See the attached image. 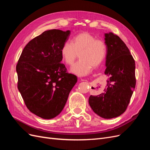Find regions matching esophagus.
<instances>
[{"label": "esophagus", "instance_id": "obj_1", "mask_svg": "<svg viewBox=\"0 0 150 150\" xmlns=\"http://www.w3.org/2000/svg\"><path fill=\"white\" fill-rule=\"evenodd\" d=\"M82 81H86V80H84V79H82Z\"/></svg>", "mask_w": 150, "mask_h": 150}]
</instances>
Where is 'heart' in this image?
I'll return each instance as SVG.
<instances>
[{
	"instance_id": "heart-1",
	"label": "heart",
	"mask_w": 150,
	"mask_h": 150,
	"mask_svg": "<svg viewBox=\"0 0 150 150\" xmlns=\"http://www.w3.org/2000/svg\"><path fill=\"white\" fill-rule=\"evenodd\" d=\"M107 47L103 40L96 39L88 33H83L74 36L71 44L65 42L61 49V56L66 64H73L79 53L80 61L71 67V72L84 76L88 74L93 67L98 66L106 55Z\"/></svg>"
}]
</instances>
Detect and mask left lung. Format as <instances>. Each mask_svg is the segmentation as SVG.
I'll use <instances>...</instances> for the list:
<instances>
[{
  "mask_svg": "<svg viewBox=\"0 0 150 150\" xmlns=\"http://www.w3.org/2000/svg\"><path fill=\"white\" fill-rule=\"evenodd\" d=\"M107 47L104 74L109 78L103 93L89 98L96 115L111 119L123 113L135 88V62L125 42L112 33L104 34Z\"/></svg>",
  "mask_w": 150,
  "mask_h": 150,
  "instance_id": "obj_1",
  "label": "left lung"
}]
</instances>
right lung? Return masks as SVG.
<instances>
[{
	"instance_id": "obj_1",
	"label": "right lung",
	"mask_w": 150,
	"mask_h": 150,
	"mask_svg": "<svg viewBox=\"0 0 150 150\" xmlns=\"http://www.w3.org/2000/svg\"><path fill=\"white\" fill-rule=\"evenodd\" d=\"M71 31L51 29L32 39L16 66L17 87L28 110L50 120L60 114L78 81L61 62V49Z\"/></svg>"
}]
</instances>
